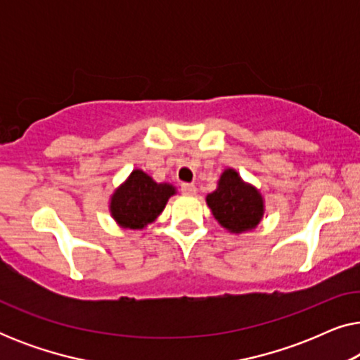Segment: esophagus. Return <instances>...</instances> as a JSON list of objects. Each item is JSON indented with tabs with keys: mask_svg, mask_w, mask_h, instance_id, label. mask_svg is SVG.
<instances>
[{
	"mask_svg": "<svg viewBox=\"0 0 360 360\" xmlns=\"http://www.w3.org/2000/svg\"><path fill=\"white\" fill-rule=\"evenodd\" d=\"M181 193L186 195V196H191L196 193V186L193 184H184L181 185Z\"/></svg>",
	"mask_w": 360,
	"mask_h": 360,
	"instance_id": "obj_1",
	"label": "esophagus"
}]
</instances>
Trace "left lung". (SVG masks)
I'll return each instance as SVG.
<instances>
[{"label":"left lung","mask_w":360,"mask_h":360,"mask_svg":"<svg viewBox=\"0 0 360 360\" xmlns=\"http://www.w3.org/2000/svg\"><path fill=\"white\" fill-rule=\"evenodd\" d=\"M214 219L231 234H244L260 224L265 200L257 186L243 180L238 170L224 169L213 193L206 195Z\"/></svg>","instance_id":"8db88e82"}]
</instances>
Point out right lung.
<instances>
[{"instance_id":"right-lung-1","label":"right lung","mask_w":360,"mask_h":360,"mask_svg":"<svg viewBox=\"0 0 360 360\" xmlns=\"http://www.w3.org/2000/svg\"><path fill=\"white\" fill-rule=\"evenodd\" d=\"M175 193L176 188L172 184H157L144 170L134 169L112 191L108 208L120 228L144 229L159 218L167 201Z\"/></svg>"}]
</instances>
